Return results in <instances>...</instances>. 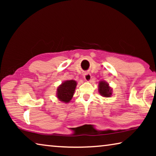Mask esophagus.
Returning a JSON list of instances; mask_svg holds the SVG:
<instances>
[{
  "mask_svg": "<svg viewBox=\"0 0 156 156\" xmlns=\"http://www.w3.org/2000/svg\"><path fill=\"white\" fill-rule=\"evenodd\" d=\"M84 78L86 81H90L91 78V76L89 73H85L84 74Z\"/></svg>",
  "mask_w": 156,
  "mask_h": 156,
  "instance_id": "obj_1",
  "label": "esophagus"
}]
</instances>
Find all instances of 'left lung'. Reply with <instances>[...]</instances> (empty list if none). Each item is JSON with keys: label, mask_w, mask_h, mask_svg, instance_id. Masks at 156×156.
<instances>
[{"label": "left lung", "mask_w": 156, "mask_h": 156, "mask_svg": "<svg viewBox=\"0 0 156 156\" xmlns=\"http://www.w3.org/2000/svg\"><path fill=\"white\" fill-rule=\"evenodd\" d=\"M99 93L104 97H110L112 96V89L109 87V84L104 81H100L99 83Z\"/></svg>", "instance_id": "left-lung-1"}]
</instances>
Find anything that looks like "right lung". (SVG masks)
<instances>
[{"label":"right lung","instance_id":"add662e5","mask_svg":"<svg viewBox=\"0 0 156 156\" xmlns=\"http://www.w3.org/2000/svg\"><path fill=\"white\" fill-rule=\"evenodd\" d=\"M75 80H67L62 83L57 89V98L60 101L69 102L72 100L76 87Z\"/></svg>","mask_w":156,"mask_h":156}]
</instances>
